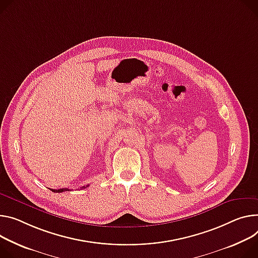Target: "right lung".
Here are the masks:
<instances>
[{"instance_id": "add662e5", "label": "right lung", "mask_w": 258, "mask_h": 258, "mask_svg": "<svg viewBox=\"0 0 258 258\" xmlns=\"http://www.w3.org/2000/svg\"><path fill=\"white\" fill-rule=\"evenodd\" d=\"M86 187H88V185L82 186L81 188H86ZM50 190L53 191V192H63V191H68V190H70V189H68V188H60V189H50Z\"/></svg>"}]
</instances>
